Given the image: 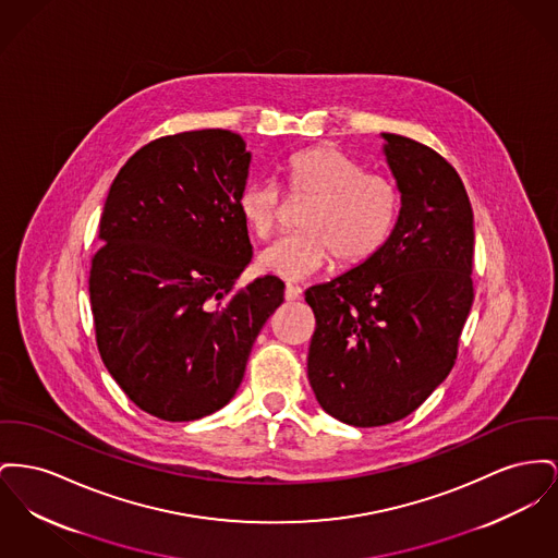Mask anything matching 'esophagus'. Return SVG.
<instances>
[{"mask_svg": "<svg viewBox=\"0 0 558 558\" xmlns=\"http://www.w3.org/2000/svg\"><path fill=\"white\" fill-rule=\"evenodd\" d=\"M301 296V289L299 287H293V284H287L284 287V299L287 301H296Z\"/></svg>", "mask_w": 558, "mask_h": 558, "instance_id": "esophagus-1", "label": "esophagus"}]
</instances>
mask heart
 <instances>
[{
	"mask_svg": "<svg viewBox=\"0 0 558 558\" xmlns=\"http://www.w3.org/2000/svg\"><path fill=\"white\" fill-rule=\"evenodd\" d=\"M289 194L307 197L299 228L263 248L257 267L284 280L320 271L330 257L339 267H361L388 244L400 208L392 181L362 166L332 145L296 151L284 166ZM240 217L255 238H269L280 217V194L269 181H251L238 196Z\"/></svg>",
	"mask_w": 558,
	"mask_h": 558,
	"instance_id": "obj_1",
	"label": "heart"
}]
</instances>
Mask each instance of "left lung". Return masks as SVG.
Returning <instances> with one entry per match:
<instances>
[{
    "mask_svg": "<svg viewBox=\"0 0 558 558\" xmlns=\"http://www.w3.org/2000/svg\"><path fill=\"white\" fill-rule=\"evenodd\" d=\"M381 138L400 194L392 235L375 259L305 291L310 386L356 427L407 417L447 379L474 301V217L456 168L413 138Z\"/></svg>",
    "mask_w": 558,
    "mask_h": 558,
    "instance_id": "8db88e82",
    "label": "left lung"
}]
</instances>
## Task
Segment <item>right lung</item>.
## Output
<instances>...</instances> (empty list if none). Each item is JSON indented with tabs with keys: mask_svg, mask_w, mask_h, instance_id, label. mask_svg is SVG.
I'll use <instances>...</instances> for the list:
<instances>
[{
	"mask_svg": "<svg viewBox=\"0 0 558 558\" xmlns=\"http://www.w3.org/2000/svg\"><path fill=\"white\" fill-rule=\"evenodd\" d=\"M253 154L221 129L162 136L113 179L90 303L100 359L132 402L165 422L223 409L284 282H235L253 246L238 210Z\"/></svg>",
	"mask_w": 558,
	"mask_h": 558,
	"instance_id": "add662e5",
	"label": "right lung"
}]
</instances>
